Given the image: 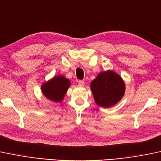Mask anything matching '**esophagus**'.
<instances>
[{
  "label": "esophagus",
  "instance_id": "esophagus-1",
  "mask_svg": "<svg viewBox=\"0 0 161 161\" xmlns=\"http://www.w3.org/2000/svg\"><path fill=\"white\" fill-rule=\"evenodd\" d=\"M84 84H85V82L84 80H80L78 82V86H84Z\"/></svg>",
  "mask_w": 161,
  "mask_h": 161
}]
</instances>
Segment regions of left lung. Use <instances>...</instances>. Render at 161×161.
Segmentation results:
<instances>
[{"label":"left lung","instance_id":"8db88e82","mask_svg":"<svg viewBox=\"0 0 161 161\" xmlns=\"http://www.w3.org/2000/svg\"><path fill=\"white\" fill-rule=\"evenodd\" d=\"M90 89L96 103L101 107L109 108L122 100L125 84L119 74L108 70L98 74L90 83Z\"/></svg>","mask_w":161,"mask_h":161}]
</instances>
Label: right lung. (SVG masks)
<instances>
[{"label":"right lung","instance_id":"right-lung-1","mask_svg":"<svg viewBox=\"0 0 161 161\" xmlns=\"http://www.w3.org/2000/svg\"><path fill=\"white\" fill-rule=\"evenodd\" d=\"M70 86L71 81L69 79L63 75H57L43 83L41 86V90L48 100L55 103H61L64 100Z\"/></svg>","mask_w":161,"mask_h":161}]
</instances>
